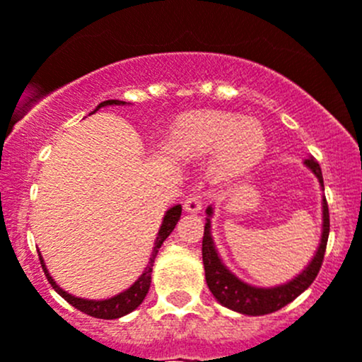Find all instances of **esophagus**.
I'll return each instance as SVG.
<instances>
[{
  "label": "esophagus",
  "instance_id": "esophagus-1",
  "mask_svg": "<svg viewBox=\"0 0 362 362\" xmlns=\"http://www.w3.org/2000/svg\"><path fill=\"white\" fill-rule=\"evenodd\" d=\"M183 208H185V211H188V213H199V211H201V209H202L201 195L195 194V192L188 194L187 199H185V202H183Z\"/></svg>",
  "mask_w": 362,
  "mask_h": 362
}]
</instances>
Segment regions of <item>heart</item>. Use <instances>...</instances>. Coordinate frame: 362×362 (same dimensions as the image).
<instances>
[{"label": "heart", "mask_w": 362, "mask_h": 362, "mask_svg": "<svg viewBox=\"0 0 362 362\" xmlns=\"http://www.w3.org/2000/svg\"><path fill=\"white\" fill-rule=\"evenodd\" d=\"M179 151L190 156L216 153L215 174L230 177L252 167L264 153L267 140L256 120L220 112L190 117L175 133Z\"/></svg>", "instance_id": "1"}]
</instances>
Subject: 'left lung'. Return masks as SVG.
I'll return each instance as SVG.
<instances>
[{"label":"left lung","mask_w":362,"mask_h":362,"mask_svg":"<svg viewBox=\"0 0 362 362\" xmlns=\"http://www.w3.org/2000/svg\"><path fill=\"white\" fill-rule=\"evenodd\" d=\"M304 163L305 167L311 168L313 174L318 177L320 185L323 187L322 168H320L318 161L313 156H309ZM322 238H320V247L318 250H316L315 257L311 259V263H309L297 277L291 279L290 282H286V284H281V286L274 288H257L250 286V284L243 282L242 279L236 277V275L233 274V272H229V268L222 263V259H220L211 236V222H209V216L213 215V208L209 206V208L206 209L208 218H206L204 236H202V263H204L206 282H208V288L213 293V297H215L223 308L233 309V311L249 316L268 315V313L279 311V309L284 308L286 304L293 302L302 291H305L311 286L313 281H315L316 275H318L320 268H322L330 229L329 206H327L325 199H323L322 202Z\"/></svg>","instance_id":"left-lung-1"}]
</instances>
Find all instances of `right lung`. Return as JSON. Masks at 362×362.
I'll list each match as a JSON object with an SVG mask.
<instances>
[{
	"instance_id": "add662e5",
	"label": "right lung",
	"mask_w": 362,
	"mask_h": 362,
	"mask_svg": "<svg viewBox=\"0 0 362 362\" xmlns=\"http://www.w3.org/2000/svg\"><path fill=\"white\" fill-rule=\"evenodd\" d=\"M124 105H126V101H119V99H108V101H103L101 105H98V108H95L94 112H98V110L103 108V106H124ZM179 216H181V204L172 206V208L165 213L163 222H161L160 230H158L156 242H154L153 252H151L149 263H147V267L144 268L142 275H140V277L133 282L132 286L127 288V290H124L122 293L115 295V297L106 298V300H87V298H80V297H74V295L67 293V291L62 290L57 282H54V279L51 277L49 272H47L42 256L39 254V259H40V264H42L44 274H46L47 281H49V284L53 286V290L57 291L62 298H65L69 304L74 305L76 309H80L81 313H85V315L94 316V318H103V320L120 318V316L127 315V313L135 311V309L142 304L144 298H146L147 291H149V286H151V272H153V264H154V259H156V256H158V250H160V247L163 245L165 240L168 238V235H170L172 230H174Z\"/></svg>"
}]
</instances>
